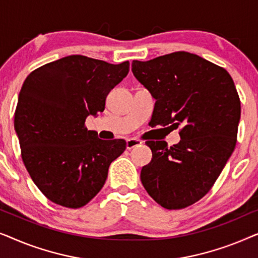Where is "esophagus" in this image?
I'll use <instances>...</instances> for the list:
<instances>
[{
	"instance_id": "1",
	"label": "esophagus",
	"mask_w": 258,
	"mask_h": 258,
	"mask_svg": "<svg viewBox=\"0 0 258 258\" xmlns=\"http://www.w3.org/2000/svg\"><path fill=\"white\" fill-rule=\"evenodd\" d=\"M142 146V142H141L140 140H136V139H129L126 141V149L128 150H132L134 148L136 147H141Z\"/></svg>"
}]
</instances>
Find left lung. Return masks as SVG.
Here are the masks:
<instances>
[{"label": "left lung", "mask_w": 258, "mask_h": 258, "mask_svg": "<svg viewBox=\"0 0 258 258\" xmlns=\"http://www.w3.org/2000/svg\"><path fill=\"white\" fill-rule=\"evenodd\" d=\"M134 76L156 100L151 126L179 128L181 141H147L141 170L147 192L165 209H183L211 189L236 146L241 101L229 73L199 55L176 51L133 61Z\"/></svg>", "instance_id": "1"}]
</instances>
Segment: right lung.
<instances>
[{"label":"right lung","mask_w":258,"mask_h":258,"mask_svg":"<svg viewBox=\"0 0 258 258\" xmlns=\"http://www.w3.org/2000/svg\"><path fill=\"white\" fill-rule=\"evenodd\" d=\"M129 73L119 64L70 55L31 72L21 88L14 126L31 179L51 202L77 209L104 185L124 140L103 141L84 125Z\"/></svg>","instance_id":"add662e5"}]
</instances>
